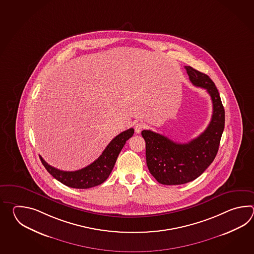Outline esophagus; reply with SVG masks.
Returning <instances> with one entry per match:
<instances>
[{"label":"esophagus","mask_w":254,"mask_h":254,"mask_svg":"<svg viewBox=\"0 0 254 254\" xmlns=\"http://www.w3.org/2000/svg\"><path fill=\"white\" fill-rule=\"evenodd\" d=\"M144 128V125H142L141 123H138L136 124L134 126L135 132L136 133H140V131Z\"/></svg>","instance_id":"obj_1"}]
</instances>
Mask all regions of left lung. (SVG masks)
I'll return each instance as SVG.
<instances>
[{"mask_svg": "<svg viewBox=\"0 0 254 254\" xmlns=\"http://www.w3.org/2000/svg\"><path fill=\"white\" fill-rule=\"evenodd\" d=\"M194 86L206 89L212 101L211 120L205 130L188 143H177L164 135L143 129L146 162L157 182L165 185L187 184L202 174L215 159L224 129L225 112L214 82L209 76L185 66Z\"/></svg>", "mask_w": 254, "mask_h": 254, "instance_id": "1", "label": "left lung"}]
</instances>
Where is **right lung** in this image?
Masks as SVG:
<instances>
[{
	"label": "right lung",
	"mask_w": 254,
	"mask_h": 254,
	"mask_svg": "<svg viewBox=\"0 0 254 254\" xmlns=\"http://www.w3.org/2000/svg\"><path fill=\"white\" fill-rule=\"evenodd\" d=\"M133 133L134 129L132 128L121 132L109 143L97 160L86 167L74 172L61 171L49 165L42 157L40 156V159L47 172L60 183L75 189L92 188L107 180L126 140H129Z\"/></svg>",
	"instance_id": "obj_1"
}]
</instances>
